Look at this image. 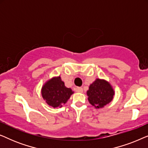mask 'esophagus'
Here are the masks:
<instances>
[{"instance_id":"obj_1","label":"esophagus","mask_w":148,"mask_h":148,"mask_svg":"<svg viewBox=\"0 0 148 148\" xmlns=\"http://www.w3.org/2000/svg\"><path fill=\"white\" fill-rule=\"evenodd\" d=\"M75 90L77 92H79V93L83 92V88H81V87H77V88H76Z\"/></svg>"}]
</instances>
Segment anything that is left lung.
I'll return each mask as SVG.
<instances>
[{
    "mask_svg": "<svg viewBox=\"0 0 148 148\" xmlns=\"http://www.w3.org/2000/svg\"><path fill=\"white\" fill-rule=\"evenodd\" d=\"M87 95L92 106L96 108H102L112 100L114 91L107 81L96 79L89 87Z\"/></svg>",
    "mask_w": 148,
    "mask_h": 148,
    "instance_id": "obj_1",
    "label": "left lung"
}]
</instances>
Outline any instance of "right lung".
<instances>
[{
	"label": "right lung",
	"instance_id": "add662e5",
	"mask_svg": "<svg viewBox=\"0 0 148 148\" xmlns=\"http://www.w3.org/2000/svg\"><path fill=\"white\" fill-rule=\"evenodd\" d=\"M42 96L46 102L53 108L62 107L73 94L71 88L64 86L60 76L47 81L42 88Z\"/></svg>",
	"mask_w": 148,
	"mask_h": 148
}]
</instances>
